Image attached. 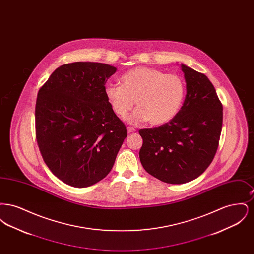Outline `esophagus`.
Segmentation results:
<instances>
[{
    "label": "esophagus",
    "instance_id": "34e87169",
    "mask_svg": "<svg viewBox=\"0 0 254 254\" xmlns=\"http://www.w3.org/2000/svg\"><path fill=\"white\" fill-rule=\"evenodd\" d=\"M135 131H136V130H135L133 127H127V133H128V134L134 133Z\"/></svg>",
    "mask_w": 254,
    "mask_h": 254
}]
</instances>
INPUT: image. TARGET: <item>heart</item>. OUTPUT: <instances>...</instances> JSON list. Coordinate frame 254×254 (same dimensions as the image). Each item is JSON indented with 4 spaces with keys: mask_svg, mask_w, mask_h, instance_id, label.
<instances>
[{
    "mask_svg": "<svg viewBox=\"0 0 254 254\" xmlns=\"http://www.w3.org/2000/svg\"><path fill=\"white\" fill-rule=\"evenodd\" d=\"M121 82L122 85H106L105 95L120 118L127 115L136 100L138 108L127 118L131 125L146 121L153 126L164 125L172 120L181 108L185 83L178 75L137 66L123 74Z\"/></svg>",
    "mask_w": 254,
    "mask_h": 254,
    "instance_id": "1",
    "label": "heart"
}]
</instances>
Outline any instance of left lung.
<instances>
[{
  "instance_id": "8db88e82",
  "label": "left lung",
  "mask_w": 254,
  "mask_h": 254,
  "mask_svg": "<svg viewBox=\"0 0 254 254\" xmlns=\"http://www.w3.org/2000/svg\"><path fill=\"white\" fill-rule=\"evenodd\" d=\"M187 95L169 123L139 130L143 138L140 161L147 173L168 184L199 177L217 151L223 106L208 78L182 64Z\"/></svg>"
}]
</instances>
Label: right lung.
I'll return each mask as SVG.
<instances>
[{
  "instance_id": "1",
  "label": "right lung",
  "mask_w": 254,
  "mask_h": 254,
  "mask_svg": "<svg viewBox=\"0 0 254 254\" xmlns=\"http://www.w3.org/2000/svg\"><path fill=\"white\" fill-rule=\"evenodd\" d=\"M116 67L102 63L63 64L37 95V143L61 181L86 188L112 169L127 132L105 95Z\"/></svg>"
}]
</instances>
